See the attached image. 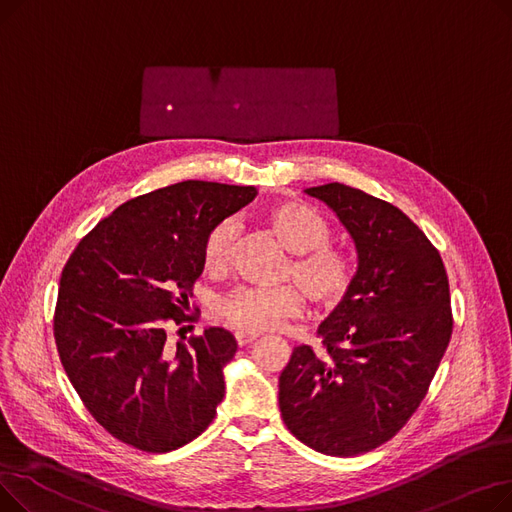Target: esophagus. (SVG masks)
I'll return each instance as SVG.
<instances>
[{"instance_id": "obj_1", "label": "esophagus", "mask_w": 512, "mask_h": 512, "mask_svg": "<svg viewBox=\"0 0 512 512\" xmlns=\"http://www.w3.org/2000/svg\"><path fill=\"white\" fill-rule=\"evenodd\" d=\"M257 340V334H245V332H236V342L238 346H247Z\"/></svg>"}]
</instances>
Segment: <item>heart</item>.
I'll list each match as a JSON object with an SVG mask.
<instances>
[{
    "label": "heart",
    "mask_w": 512,
    "mask_h": 512,
    "mask_svg": "<svg viewBox=\"0 0 512 512\" xmlns=\"http://www.w3.org/2000/svg\"><path fill=\"white\" fill-rule=\"evenodd\" d=\"M263 222L292 253L282 278L297 286L232 290L213 309L224 326L245 334L270 332L301 313L303 297L315 311H332L351 294L357 276L355 259L330 245L332 226L317 209L301 201H282L265 209ZM234 240L236 226L230 220L215 224L207 232L203 242L207 272L224 274L228 270Z\"/></svg>",
    "instance_id": "heart-1"
}]
</instances>
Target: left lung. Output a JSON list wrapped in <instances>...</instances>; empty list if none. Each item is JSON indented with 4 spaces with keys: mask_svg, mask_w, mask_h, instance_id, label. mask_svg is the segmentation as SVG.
I'll use <instances>...</instances> for the list:
<instances>
[{
    "mask_svg": "<svg viewBox=\"0 0 512 512\" xmlns=\"http://www.w3.org/2000/svg\"><path fill=\"white\" fill-rule=\"evenodd\" d=\"M307 195L334 209L359 267L317 330L324 351H292L280 411L309 448L357 456L394 438L425 398L452 336L448 276L438 249L392 203L340 182Z\"/></svg>",
    "mask_w": 512,
    "mask_h": 512,
    "instance_id": "1",
    "label": "left lung"
}]
</instances>
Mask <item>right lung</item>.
Returning a JSON list of instances; mask_svg holds the SVG:
<instances>
[{"mask_svg":"<svg viewBox=\"0 0 512 512\" xmlns=\"http://www.w3.org/2000/svg\"><path fill=\"white\" fill-rule=\"evenodd\" d=\"M255 186L184 180L103 218L66 261L53 336L93 419L116 440L170 452L201 436L224 398L236 340L224 328L166 346L203 272L207 232L255 199Z\"/></svg>","mask_w":512,"mask_h":512,"instance_id":"add662e5","label":"right lung"}]
</instances>
